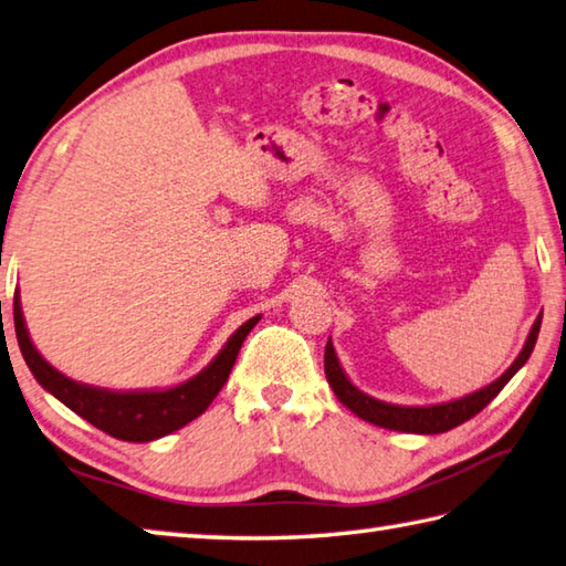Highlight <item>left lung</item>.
<instances>
[{
  "instance_id": "8db88e82",
  "label": "left lung",
  "mask_w": 566,
  "mask_h": 566,
  "mask_svg": "<svg viewBox=\"0 0 566 566\" xmlns=\"http://www.w3.org/2000/svg\"><path fill=\"white\" fill-rule=\"evenodd\" d=\"M539 326H542V314L537 316V322L532 324L530 336L525 346H522L520 356L512 361V366L502 374L497 381H492L490 386L475 390V394L462 396L455 400H448V403H436V406H396V403H386V400H378L374 396L358 390L348 376L344 374L342 364H338L336 352L332 338L326 342V352H324V371H326V381L334 388L336 398L342 403L356 413L358 418L368 420V423L381 426L388 430H400V433H420V436H433V433H446V430L455 428L460 423H465L472 416H478L482 408H485L492 398H495L502 388L507 386V381L515 376L522 366L527 364V358L532 354L534 344H537L539 336Z\"/></svg>"
}]
</instances>
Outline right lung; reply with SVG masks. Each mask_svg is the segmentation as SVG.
Here are the masks:
<instances>
[{
	"label": "right lung",
	"instance_id": "right-lung-1",
	"mask_svg": "<svg viewBox=\"0 0 566 566\" xmlns=\"http://www.w3.org/2000/svg\"><path fill=\"white\" fill-rule=\"evenodd\" d=\"M262 316H252L234 332L228 344L220 348V354L202 368L198 376L188 378L172 388L160 390H108L88 384H78L74 378L56 371L44 356L36 352V346L29 338L22 302H19V290L14 294V328L17 342L22 348V356L34 374L41 388H46L51 396L59 398L66 408L74 410L76 416L88 420L104 433L128 440V443H150V440L163 438L188 426L190 420L202 416L208 406L220 394V388L228 381L242 342L260 322Z\"/></svg>",
	"mask_w": 566,
	"mask_h": 566
}]
</instances>
